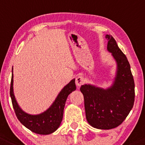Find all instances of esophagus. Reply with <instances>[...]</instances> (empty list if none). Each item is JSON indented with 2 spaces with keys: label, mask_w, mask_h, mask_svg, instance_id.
<instances>
[{
  "label": "esophagus",
  "mask_w": 145,
  "mask_h": 145,
  "mask_svg": "<svg viewBox=\"0 0 145 145\" xmlns=\"http://www.w3.org/2000/svg\"><path fill=\"white\" fill-rule=\"evenodd\" d=\"M84 83V78L82 76H77L76 78V86L78 87L82 86Z\"/></svg>",
  "instance_id": "34e87169"
}]
</instances>
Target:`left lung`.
<instances>
[{
	"label": "left lung",
	"instance_id": "8db88e82",
	"mask_svg": "<svg viewBox=\"0 0 145 145\" xmlns=\"http://www.w3.org/2000/svg\"><path fill=\"white\" fill-rule=\"evenodd\" d=\"M107 49L117 63V72L113 85L103 89L89 84L82 85L86 117L89 124L100 129L118 127L127 117L135 102V82L130 65L117 42L106 35Z\"/></svg>",
	"mask_w": 145,
	"mask_h": 145
}]
</instances>
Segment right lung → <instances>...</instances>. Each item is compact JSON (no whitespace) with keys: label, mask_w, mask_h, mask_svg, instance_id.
Segmentation results:
<instances>
[{"label":"right lung","mask_w":145,"mask_h":145,"mask_svg":"<svg viewBox=\"0 0 145 145\" xmlns=\"http://www.w3.org/2000/svg\"><path fill=\"white\" fill-rule=\"evenodd\" d=\"M13 75L10 82V95L12 105L18 120L28 129L39 135H49L56 130L60 126L63 114V109L68 96L76 90L75 79L71 80L64 86L53 105L44 113L31 115L25 113L16 102L13 94Z\"/></svg>","instance_id":"obj_1"}]
</instances>
